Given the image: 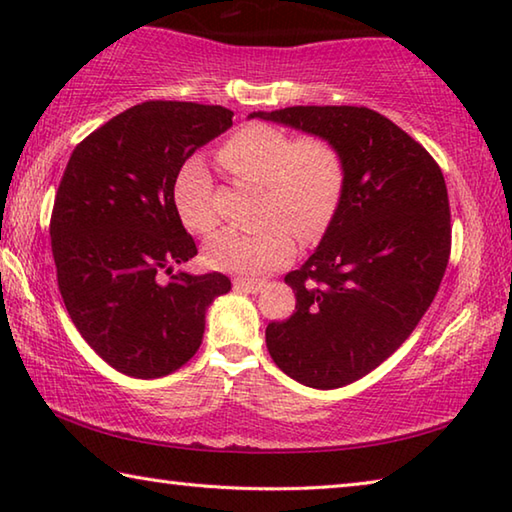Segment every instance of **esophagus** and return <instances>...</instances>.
Listing matches in <instances>:
<instances>
[{
	"label": "esophagus",
	"instance_id": "1",
	"mask_svg": "<svg viewBox=\"0 0 512 512\" xmlns=\"http://www.w3.org/2000/svg\"><path fill=\"white\" fill-rule=\"evenodd\" d=\"M232 287L237 291H248V293H257L259 289L264 287L262 280H246V277H237L235 282H232Z\"/></svg>",
	"mask_w": 512,
	"mask_h": 512
}]
</instances>
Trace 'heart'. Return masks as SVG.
I'll return each mask as SVG.
<instances>
[{
	"label": "heart",
	"mask_w": 512,
	"mask_h": 512,
	"mask_svg": "<svg viewBox=\"0 0 512 512\" xmlns=\"http://www.w3.org/2000/svg\"><path fill=\"white\" fill-rule=\"evenodd\" d=\"M219 162L237 178L262 187V219L255 232L223 230L207 239L205 264L216 271L262 275L287 264L296 253V230L316 239L334 219L345 189L341 151L320 135L293 137L280 128L248 124L219 149ZM212 176L201 160L180 167L173 203L194 232L216 225Z\"/></svg>",
	"instance_id": "obj_1"
}]
</instances>
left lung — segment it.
Masks as SVG:
<instances>
[{"label":"left lung","instance_id":"left-lung-1","mask_svg":"<svg viewBox=\"0 0 512 512\" xmlns=\"http://www.w3.org/2000/svg\"><path fill=\"white\" fill-rule=\"evenodd\" d=\"M248 117L320 135L343 155L339 210L314 255L284 277L296 311L268 323L266 348L300 384H352L409 339L443 282L452 248L443 171L370 108L293 106Z\"/></svg>","mask_w":512,"mask_h":512}]
</instances>
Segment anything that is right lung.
<instances>
[{"mask_svg": "<svg viewBox=\"0 0 512 512\" xmlns=\"http://www.w3.org/2000/svg\"><path fill=\"white\" fill-rule=\"evenodd\" d=\"M232 115L146 101L90 133L67 162L49 225L58 289L90 348L128 377H164L192 359L207 307L230 291L223 273H170L198 253L173 203L176 176Z\"/></svg>", "mask_w": 512, "mask_h": 512, "instance_id": "add662e5", "label": "right lung"}]
</instances>
